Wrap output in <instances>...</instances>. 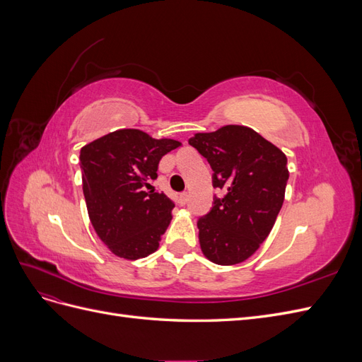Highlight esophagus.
<instances>
[{
    "label": "esophagus",
    "mask_w": 362,
    "mask_h": 362,
    "mask_svg": "<svg viewBox=\"0 0 362 362\" xmlns=\"http://www.w3.org/2000/svg\"><path fill=\"white\" fill-rule=\"evenodd\" d=\"M178 202H180V205H185V204H187V202H189V193H181Z\"/></svg>",
    "instance_id": "1"
}]
</instances>
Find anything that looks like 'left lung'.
<instances>
[{"instance_id": "left-lung-1", "label": "left lung", "mask_w": 362, "mask_h": 362, "mask_svg": "<svg viewBox=\"0 0 362 362\" xmlns=\"http://www.w3.org/2000/svg\"><path fill=\"white\" fill-rule=\"evenodd\" d=\"M189 144L210 163L213 187L225 192L198 221L204 255L221 266L243 262L275 225L288 181L287 157L243 125L198 133Z\"/></svg>"}]
</instances>
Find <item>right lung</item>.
Instances as JSON below:
<instances>
[{"label": "right lung", "instance_id": "add662e5", "mask_svg": "<svg viewBox=\"0 0 362 362\" xmlns=\"http://www.w3.org/2000/svg\"><path fill=\"white\" fill-rule=\"evenodd\" d=\"M178 140L152 139L140 129H117L81 148L83 193L95 231L115 255L145 258L172 221L175 204L151 189L163 156Z\"/></svg>", "mask_w": 362, "mask_h": 362}]
</instances>
